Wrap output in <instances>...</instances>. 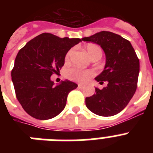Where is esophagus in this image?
<instances>
[{
  "mask_svg": "<svg viewBox=\"0 0 153 153\" xmlns=\"http://www.w3.org/2000/svg\"><path fill=\"white\" fill-rule=\"evenodd\" d=\"M83 87H84V86L82 84H78V88L79 89H83Z\"/></svg>",
  "mask_w": 153,
  "mask_h": 153,
  "instance_id": "esophagus-1",
  "label": "esophagus"
}]
</instances>
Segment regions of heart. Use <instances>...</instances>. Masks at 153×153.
Segmentation results:
<instances>
[{"mask_svg": "<svg viewBox=\"0 0 153 153\" xmlns=\"http://www.w3.org/2000/svg\"><path fill=\"white\" fill-rule=\"evenodd\" d=\"M86 51H87L91 58L94 57L97 55L102 56L101 48L96 44H88L86 46ZM73 50H70L68 51L67 56H66V60H68ZM66 76L68 79H71V80L76 81V82H79V83H85L86 81H88L92 76H94V72L93 70H82L78 68H71L69 69L66 72Z\"/></svg>", "mask_w": 153, "mask_h": 153, "instance_id": "1", "label": "heart"}]
</instances>
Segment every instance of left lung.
I'll use <instances>...</instances> for the list:
<instances>
[{
  "mask_svg": "<svg viewBox=\"0 0 153 153\" xmlns=\"http://www.w3.org/2000/svg\"><path fill=\"white\" fill-rule=\"evenodd\" d=\"M82 40L95 43L103 50L106 64L95 79L100 84L103 81L108 83L102 90L96 87L95 94L86 97V107L98 116H114L122 111L134 95L140 60L129 40L109 31H101Z\"/></svg>",
  "mask_w": 153,
  "mask_h": 153,
  "instance_id": "1",
  "label": "left lung"
}]
</instances>
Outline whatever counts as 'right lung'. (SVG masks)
Instances as JSON below:
<instances>
[{
  "mask_svg": "<svg viewBox=\"0 0 153 153\" xmlns=\"http://www.w3.org/2000/svg\"><path fill=\"white\" fill-rule=\"evenodd\" d=\"M79 38H60L44 33L30 40L16 56L11 71L16 97L33 118L50 120L65 108L68 93L77 87L72 81L54 85L51 76L64 65L65 56Z\"/></svg>",
  "mask_w": 153,
  "mask_h": 153,
  "instance_id": "1",
  "label": "right lung"
}]
</instances>
